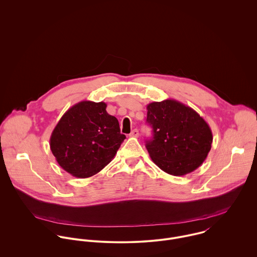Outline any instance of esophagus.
<instances>
[{
    "instance_id": "esophagus-1",
    "label": "esophagus",
    "mask_w": 257,
    "mask_h": 257,
    "mask_svg": "<svg viewBox=\"0 0 257 257\" xmlns=\"http://www.w3.org/2000/svg\"><path fill=\"white\" fill-rule=\"evenodd\" d=\"M139 136H140V132H139L137 128L133 130L132 133L130 134V137H132V138H138Z\"/></svg>"
}]
</instances>
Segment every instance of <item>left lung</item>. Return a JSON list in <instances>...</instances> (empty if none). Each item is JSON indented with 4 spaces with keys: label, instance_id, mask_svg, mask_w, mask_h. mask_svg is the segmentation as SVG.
Masks as SVG:
<instances>
[{
    "label": "left lung",
    "instance_id": "1",
    "mask_svg": "<svg viewBox=\"0 0 257 257\" xmlns=\"http://www.w3.org/2000/svg\"><path fill=\"white\" fill-rule=\"evenodd\" d=\"M147 109L153 137L146 147L152 161L174 176L196 170L207 158L213 143L206 120L196 110L172 99L150 103Z\"/></svg>",
    "mask_w": 257,
    "mask_h": 257
}]
</instances>
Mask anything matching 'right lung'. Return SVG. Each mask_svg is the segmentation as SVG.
Masks as SVG:
<instances>
[{"label":"right lung","mask_w":257,"mask_h":257,"mask_svg":"<svg viewBox=\"0 0 257 257\" xmlns=\"http://www.w3.org/2000/svg\"><path fill=\"white\" fill-rule=\"evenodd\" d=\"M104 102L82 101L67 110L50 137V149L58 164L72 176L88 178L114 157L125 136Z\"/></svg>","instance_id":"add662e5"}]
</instances>
